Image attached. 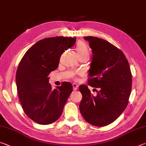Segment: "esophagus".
Here are the masks:
<instances>
[{"label":"esophagus","mask_w":146,"mask_h":146,"mask_svg":"<svg viewBox=\"0 0 146 146\" xmlns=\"http://www.w3.org/2000/svg\"><path fill=\"white\" fill-rule=\"evenodd\" d=\"M72 86H73V90H74V91H76V90H78V86L77 84H76L73 83V84H72Z\"/></svg>","instance_id":"34e87169"}]
</instances>
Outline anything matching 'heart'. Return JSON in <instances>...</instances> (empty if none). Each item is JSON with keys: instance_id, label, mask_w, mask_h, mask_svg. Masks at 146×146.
Returning a JSON list of instances; mask_svg holds the SVG:
<instances>
[{"instance_id": "heart-1", "label": "heart", "mask_w": 146, "mask_h": 146, "mask_svg": "<svg viewBox=\"0 0 146 146\" xmlns=\"http://www.w3.org/2000/svg\"><path fill=\"white\" fill-rule=\"evenodd\" d=\"M76 52H77L78 56H88L89 54H90V50H89L88 47L84 42H78L77 45H76ZM78 73V72L73 73V75L75 76L76 75H77Z\"/></svg>"}]
</instances>
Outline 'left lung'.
Instances as JSON below:
<instances>
[{
	"label": "left lung",
	"mask_w": 146,
	"mask_h": 146,
	"mask_svg": "<svg viewBox=\"0 0 146 146\" xmlns=\"http://www.w3.org/2000/svg\"><path fill=\"white\" fill-rule=\"evenodd\" d=\"M92 51L88 85L98 88L97 95L86 85L79 90L82 98L79 105L81 115L95 126H105L114 122L127 107L132 75L124 54L117 47L96 36H84Z\"/></svg>",
	"instance_id": "left-lung-1"
}]
</instances>
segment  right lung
<instances>
[{
	"instance_id": "right-lung-1",
	"label": "right lung",
	"mask_w": 146,
	"mask_h": 146,
	"mask_svg": "<svg viewBox=\"0 0 146 146\" xmlns=\"http://www.w3.org/2000/svg\"><path fill=\"white\" fill-rule=\"evenodd\" d=\"M76 40L61 36L44 38L26 51L19 64L16 84L19 100L26 115L39 124L57 120L73 91L68 82L53 90L48 75L58 68L61 55Z\"/></svg>"
}]
</instances>
